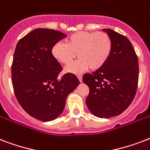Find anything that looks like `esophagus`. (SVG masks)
<instances>
[{
    "instance_id": "esophagus-1",
    "label": "esophagus",
    "mask_w": 150,
    "mask_h": 150,
    "mask_svg": "<svg viewBox=\"0 0 150 150\" xmlns=\"http://www.w3.org/2000/svg\"><path fill=\"white\" fill-rule=\"evenodd\" d=\"M77 77H78V79H79V82H82V75H78Z\"/></svg>"
}]
</instances>
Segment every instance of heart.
I'll return each mask as SVG.
<instances>
[{"label": "heart", "instance_id": "heart-1", "mask_svg": "<svg viewBox=\"0 0 150 150\" xmlns=\"http://www.w3.org/2000/svg\"><path fill=\"white\" fill-rule=\"evenodd\" d=\"M66 42L55 43L51 54L57 61L64 65L70 64L78 55L79 59L65 68L67 72L80 73L89 68L91 71L99 70L111 53V40L103 32H76Z\"/></svg>", "mask_w": 150, "mask_h": 150}]
</instances>
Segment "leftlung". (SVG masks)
Returning <instances> with one entry per match:
<instances>
[{"label": "left lung", "mask_w": 150, "mask_h": 150, "mask_svg": "<svg viewBox=\"0 0 150 150\" xmlns=\"http://www.w3.org/2000/svg\"><path fill=\"white\" fill-rule=\"evenodd\" d=\"M103 31L110 36L112 50L104 65L82 81L89 88L86 103L93 114L109 118L117 116L132 103L139 82L137 54L126 36L110 29Z\"/></svg>", "instance_id": "1"}]
</instances>
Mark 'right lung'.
I'll return each mask as SVG.
<instances>
[{
    "label": "right lung",
    "mask_w": 150,
    "mask_h": 150,
    "mask_svg": "<svg viewBox=\"0 0 150 150\" xmlns=\"http://www.w3.org/2000/svg\"><path fill=\"white\" fill-rule=\"evenodd\" d=\"M66 37L61 32L36 29L22 37L15 47L11 82L24 110L42 121H53L63 112L67 96L79 85L76 75L67 73L52 56L53 46Z\"/></svg>",
    "instance_id": "add662e5"
}]
</instances>
